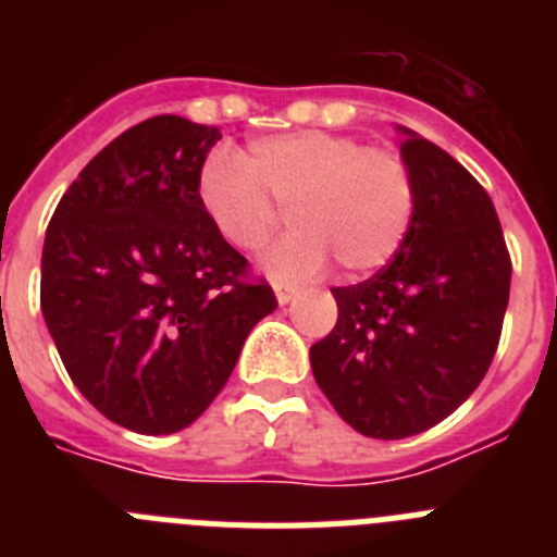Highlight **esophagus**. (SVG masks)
<instances>
[{"mask_svg":"<svg viewBox=\"0 0 557 557\" xmlns=\"http://www.w3.org/2000/svg\"><path fill=\"white\" fill-rule=\"evenodd\" d=\"M273 293H275V301L282 304V307H287V304L293 301V298H295V293H298V289L289 287V284L275 282V284H273Z\"/></svg>","mask_w":557,"mask_h":557,"instance_id":"1","label":"esophagus"}]
</instances>
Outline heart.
Listing matches in <instances>:
<instances>
[{"instance_id":"heart-1","label":"heart","mask_w":557,"mask_h":557,"mask_svg":"<svg viewBox=\"0 0 557 557\" xmlns=\"http://www.w3.org/2000/svg\"><path fill=\"white\" fill-rule=\"evenodd\" d=\"M198 203L234 248L256 250L289 211L293 234L262 256L273 278L318 275L332 252L346 273H371L396 256L416 214V181L401 156L351 136L298 131L250 141L245 159L206 156Z\"/></svg>"}]
</instances>
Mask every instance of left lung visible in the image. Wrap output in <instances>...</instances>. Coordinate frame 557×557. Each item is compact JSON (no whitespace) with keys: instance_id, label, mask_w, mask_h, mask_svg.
<instances>
[{"instance_id":"obj_1","label":"left lung","mask_w":557,"mask_h":557,"mask_svg":"<svg viewBox=\"0 0 557 557\" xmlns=\"http://www.w3.org/2000/svg\"><path fill=\"white\" fill-rule=\"evenodd\" d=\"M416 214L387 268L334 287L337 323L309 348L339 418L379 441L441 424L476 391L510 295V256L488 191L449 152L396 127Z\"/></svg>"}]
</instances>
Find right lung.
Instances as JSON below:
<instances>
[{
  "label": "right lung",
  "mask_w": 557,
  "mask_h": 557,
  "mask_svg": "<svg viewBox=\"0 0 557 557\" xmlns=\"http://www.w3.org/2000/svg\"><path fill=\"white\" fill-rule=\"evenodd\" d=\"M220 139L175 113L133 125L83 166L44 236L41 312L63 368L141 435L198 421L278 307L268 282H245V256L198 203Z\"/></svg>",
  "instance_id": "right-lung-1"
}]
</instances>
